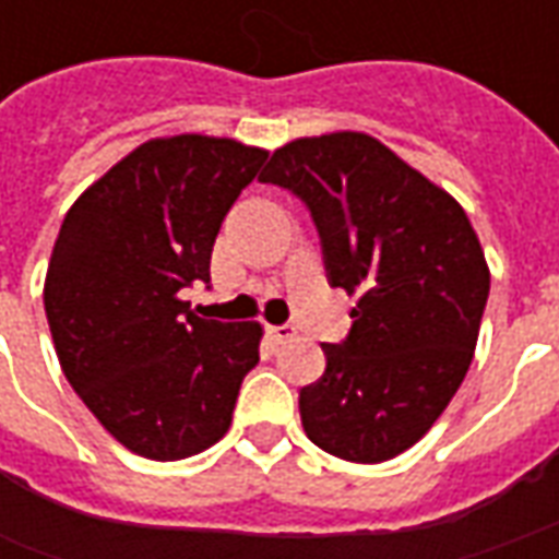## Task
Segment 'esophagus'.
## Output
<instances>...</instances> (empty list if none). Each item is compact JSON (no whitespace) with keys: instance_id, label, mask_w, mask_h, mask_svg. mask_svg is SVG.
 <instances>
[{"instance_id":"obj_1","label":"esophagus","mask_w":559,"mask_h":559,"mask_svg":"<svg viewBox=\"0 0 559 559\" xmlns=\"http://www.w3.org/2000/svg\"><path fill=\"white\" fill-rule=\"evenodd\" d=\"M269 338L275 344H287L290 338H296V329L293 326H269Z\"/></svg>"}]
</instances>
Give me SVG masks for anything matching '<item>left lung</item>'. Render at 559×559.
Instances as JSON below:
<instances>
[{
  "instance_id": "1",
  "label": "left lung",
  "mask_w": 559,
  "mask_h": 559,
  "mask_svg": "<svg viewBox=\"0 0 559 559\" xmlns=\"http://www.w3.org/2000/svg\"><path fill=\"white\" fill-rule=\"evenodd\" d=\"M314 215L332 287L359 296L344 344L299 392L308 440L353 464L419 443L467 377L491 272L467 212L362 131L296 138L260 176Z\"/></svg>"
}]
</instances>
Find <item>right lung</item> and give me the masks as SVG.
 I'll list each match as a JSON object with an SVG mask.
<instances>
[{
	"mask_svg": "<svg viewBox=\"0 0 559 559\" xmlns=\"http://www.w3.org/2000/svg\"><path fill=\"white\" fill-rule=\"evenodd\" d=\"M266 148L233 138H152L68 209L44 278L62 374L104 431L152 461L218 443L263 326L188 311L212 245Z\"/></svg>",
	"mask_w": 559,
	"mask_h": 559,
	"instance_id": "1",
	"label": "right lung"
}]
</instances>
